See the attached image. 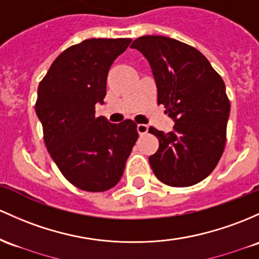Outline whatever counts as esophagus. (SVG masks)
Here are the masks:
<instances>
[{"label": "esophagus", "instance_id": "esophagus-1", "mask_svg": "<svg viewBox=\"0 0 259 259\" xmlns=\"http://www.w3.org/2000/svg\"><path fill=\"white\" fill-rule=\"evenodd\" d=\"M147 130H149V126H147L146 124H138V133H139V134H140L141 136L146 134Z\"/></svg>", "mask_w": 259, "mask_h": 259}]
</instances>
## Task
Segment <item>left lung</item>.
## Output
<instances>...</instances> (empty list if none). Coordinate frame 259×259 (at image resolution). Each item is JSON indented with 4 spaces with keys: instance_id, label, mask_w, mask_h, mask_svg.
Returning <instances> with one entry per match:
<instances>
[{
    "instance_id": "left-lung-1",
    "label": "left lung",
    "mask_w": 259,
    "mask_h": 259,
    "mask_svg": "<svg viewBox=\"0 0 259 259\" xmlns=\"http://www.w3.org/2000/svg\"><path fill=\"white\" fill-rule=\"evenodd\" d=\"M150 62L157 103L175 119L173 132L150 127L158 150L150 166L162 183L190 187L214 171L226 144L230 101L225 83L198 49L176 39L144 35L133 41Z\"/></svg>"
}]
</instances>
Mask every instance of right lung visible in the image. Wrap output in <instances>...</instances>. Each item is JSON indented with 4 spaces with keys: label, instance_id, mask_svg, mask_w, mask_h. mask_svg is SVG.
I'll list each match as a JSON object with an SVG mask.
<instances>
[{
    "label": "right lung",
    "instance_id": "right-lung-1",
    "mask_svg": "<svg viewBox=\"0 0 259 259\" xmlns=\"http://www.w3.org/2000/svg\"><path fill=\"white\" fill-rule=\"evenodd\" d=\"M132 39H86L64 50L38 87L35 112L47 149L65 178L86 192H106L123 176L139 134L135 121L96 116L110 65Z\"/></svg>",
    "mask_w": 259,
    "mask_h": 259
}]
</instances>
